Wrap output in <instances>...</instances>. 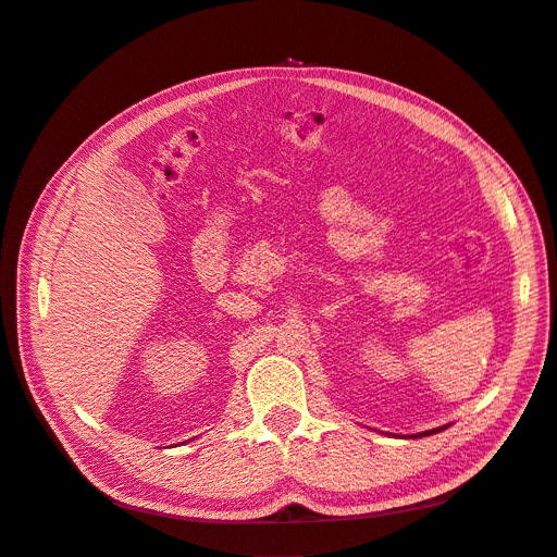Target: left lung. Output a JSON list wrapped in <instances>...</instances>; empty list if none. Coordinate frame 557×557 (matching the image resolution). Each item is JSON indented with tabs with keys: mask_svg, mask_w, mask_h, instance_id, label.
Wrapping results in <instances>:
<instances>
[{
	"mask_svg": "<svg viewBox=\"0 0 557 557\" xmlns=\"http://www.w3.org/2000/svg\"><path fill=\"white\" fill-rule=\"evenodd\" d=\"M448 425H443V428H436V430H428V432H420V434H413V438H420V436H430V434H436V432H441V430H446Z\"/></svg>",
	"mask_w": 557,
	"mask_h": 557,
	"instance_id": "1",
	"label": "left lung"
}]
</instances>
